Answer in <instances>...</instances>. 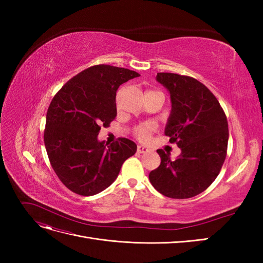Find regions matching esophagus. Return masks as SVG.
I'll use <instances>...</instances> for the list:
<instances>
[{
	"label": "esophagus",
	"mask_w": 263,
	"mask_h": 263,
	"mask_svg": "<svg viewBox=\"0 0 263 263\" xmlns=\"http://www.w3.org/2000/svg\"><path fill=\"white\" fill-rule=\"evenodd\" d=\"M149 151V149L147 148V147H145V146H138L137 147V153L138 154H145V153H148Z\"/></svg>",
	"instance_id": "34e87169"
}]
</instances>
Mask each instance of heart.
<instances>
[{"instance_id": "b5f03b06", "label": "heart", "mask_w": 263, "mask_h": 263, "mask_svg": "<svg viewBox=\"0 0 263 263\" xmlns=\"http://www.w3.org/2000/svg\"><path fill=\"white\" fill-rule=\"evenodd\" d=\"M147 92H149V91H147ZM155 128L156 127L153 123H145V124H140V125L135 126L133 129V133L138 139L146 140L150 136V134L155 130Z\"/></svg>"}]
</instances>
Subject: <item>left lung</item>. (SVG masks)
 <instances>
[{"mask_svg":"<svg viewBox=\"0 0 263 263\" xmlns=\"http://www.w3.org/2000/svg\"><path fill=\"white\" fill-rule=\"evenodd\" d=\"M157 80L170 92L171 115L164 134L181 155L171 160L162 149L161 163L149 173L154 187L171 198L202 193L217 178L227 155V117L215 95L189 76L159 72Z\"/></svg>","mask_w":263,"mask_h":263,"instance_id":"left-lung-1","label":"left lung"}]
</instances>
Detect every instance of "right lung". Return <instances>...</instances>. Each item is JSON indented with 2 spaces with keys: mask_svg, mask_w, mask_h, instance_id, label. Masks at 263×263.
<instances>
[{
  "mask_svg": "<svg viewBox=\"0 0 263 263\" xmlns=\"http://www.w3.org/2000/svg\"><path fill=\"white\" fill-rule=\"evenodd\" d=\"M139 74L107 65L87 68L55 93L46 115L44 141L59 180L73 193L91 196L108 187L137 145L127 138L98 140L116 117V91Z\"/></svg>",
  "mask_w": 263,
  "mask_h": 263,
  "instance_id": "1",
  "label": "right lung"
}]
</instances>
